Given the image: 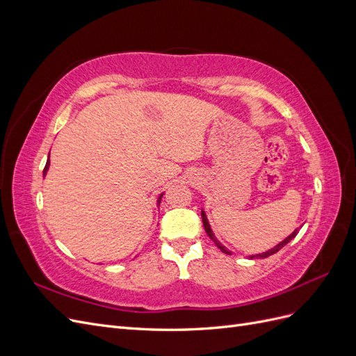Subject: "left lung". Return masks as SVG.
I'll list each match as a JSON object with an SVG mask.
<instances>
[{
    "mask_svg": "<svg viewBox=\"0 0 356 356\" xmlns=\"http://www.w3.org/2000/svg\"><path fill=\"white\" fill-rule=\"evenodd\" d=\"M202 221H203V227H204V232L208 233V236L209 238L212 239V242L217 245L220 250L224 252V254H229V255H232V251H229L227 248H225L218 239H217V236L213 234V232H212V229H211V224H209V221H208V217H207V213H204V211L202 209ZM297 233H298V229H296L293 233H291L288 238H285L282 242H279L276 246H273L272 250H267L266 252H261V254H255V255H250V258L252 260V258H267V257H270V255H273V254H276L279 250H282V248L288 243V242H291L293 241L296 236H297Z\"/></svg>",
    "mask_w": 356,
    "mask_h": 356,
    "instance_id": "obj_1",
    "label": "left lung"
}]
</instances>
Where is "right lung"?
I'll list each match as a JSON object with an SVG mask.
<instances>
[{
  "mask_svg": "<svg viewBox=\"0 0 356 356\" xmlns=\"http://www.w3.org/2000/svg\"><path fill=\"white\" fill-rule=\"evenodd\" d=\"M49 157H50V154H49ZM49 168H50V159H47V163H46V168H44V170H42V175H47V170H49ZM163 195L165 193H161V195L157 197V207H160V202H161V197H163Z\"/></svg>",
  "mask_w": 356,
  "mask_h": 356,
  "instance_id": "add662e5",
  "label": "right lung"
}]
</instances>
